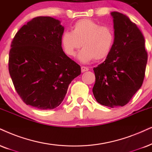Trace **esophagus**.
I'll return each mask as SVG.
<instances>
[{
  "label": "esophagus",
  "instance_id": "1",
  "mask_svg": "<svg viewBox=\"0 0 152 152\" xmlns=\"http://www.w3.org/2000/svg\"><path fill=\"white\" fill-rule=\"evenodd\" d=\"M80 69H81V72H87V71L89 70V69H88L87 66H81V68H80Z\"/></svg>",
  "mask_w": 152,
  "mask_h": 152
}]
</instances>
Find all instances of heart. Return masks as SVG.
<instances>
[{
  "instance_id": "heart-1",
  "label": "heart",
  "mask_w": 152,
  "mask_h": 152,
  "mask_svg": "<svg viewBox=\"0 0 152 152\" xmlns=\"http://www.w3.org/2000/svg\"><path fill=\"white\" fill-rule=\"evenodd\" d=\"M61 42L69 57H74L82 46L78 54L80 62L103 60L110 55L114 48L115 32L109 26H102L90 19H81L74 23L72 31H66L62 34Z\"/></svg>"
}]
</instances>
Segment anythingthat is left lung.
<instances>
[{
	"label": "left lung",
	"mask_w": 152,
	"mask_h": 152,
	"mask_svg": "<svg viewBox=\"0 0 152 152\" xmlns=\"http://www.w3.org/2000/svg\"><path fill=\"white\" fill-rule=\"evenodd\" d=\"M114 17L115 43L106 60L93 69L94 97L104 106L127 104L143 83L147 52L143 34L135 23L118 12Z\"/></svg>",
	"instance_id": "left-lung-1"
}]
</instances>
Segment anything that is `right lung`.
Instances as JSON below:
<instances>
[{
	"label": "right lung",
	"mask_w": 152,
	"mask_h": 152,
	"mask_svg": "<svg viewBox=\"0 0 152 152\" xmlns=\"http://www.w3.org/2000/svg\"><path fill=\"white\" fill-rule=\"evenodd\" d=\"M64 27L51 17H37L15 34L8 69L17 94L26 105L41 110L62 103L80 66L63 51Z\"/></svg>",
	"instance_id": "add662e5"
}]
</instances>
